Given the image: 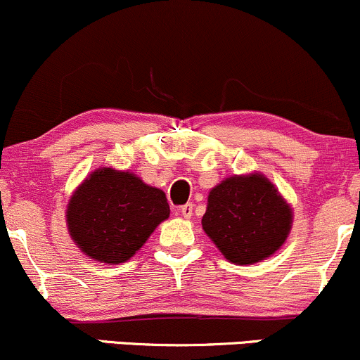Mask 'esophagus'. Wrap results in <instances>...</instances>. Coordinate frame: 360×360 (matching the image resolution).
Listing matches in <instances>:
<instances>
[{
  "instance_id": "1",
  "label": "esophagus",
  "mask_w": 360,
  "mask_h": 360,
  "mask_svg": "<svg viewBox=\"0 0 360 360\" xmlns=\"http://www.w3.org/2000/svg\"><path fill=\"white\" fill-rule=\"evenodd\" d=\"M193 210H195V205H193V203H186V205H183V207L179 208L181 215H183L184 219H189V217L193 215Z\"/></svg>"
}]
</instances>
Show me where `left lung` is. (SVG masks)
I'll list each match as a JSON object with an SVG mask.
<instances>
[{"label":"left lung","instance_id":"8db88e82","mask_svg":"<svg viewBox=\"0 0 360 360\" xmlns=\"http://www.w3.org/2000/svg\"><path fill=\"white\" fill-rule=\"evenodd\" d=\"M201 224L229 262L251 264L285 243L292 212L266 177L251 174L213 188Z\"/></svg>","mask_w":360,"mask_h":360}]
</instances>
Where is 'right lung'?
Segmentation results:
<instances>
[{"mask_svg": "<svg viewBox=\"0 0 360 360\" xmlns=\"http://www.w3.org/2000/svg\"><path fill=\"white\" fill-rule=\"evenodd\" d=\"M169 213L164 191L129 172L98 169L71 196L66 220L86 256L116 264L128 262Z\"/></svg>", "mask_w": 360, "mask_h": 360, "instance_id": "obj_1", "label": "right lung"}]
</instances>
